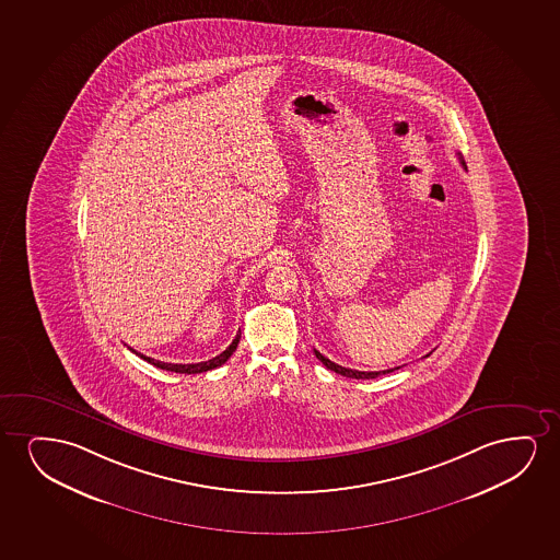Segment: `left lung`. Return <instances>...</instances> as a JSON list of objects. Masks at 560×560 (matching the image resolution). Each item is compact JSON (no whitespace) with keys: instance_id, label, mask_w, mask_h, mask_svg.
Returning a JSON list of instances; mask_svg holds the SVG:
<instances>
[{"instance_id":"8db88e82","label":"left lung","mask_w":560,"mask_h":560,"mask_svg":"<svg viewBox=\"0 0 560 560\" xmlns=\"http://www.w3.org/2000/svg\"><path fill=\"white\" fill-rule=\"evenodd\" d=\"M459 162L463 164V168L467 170V164L463 161V156L459 154ZM315 358L322 361L325 368L330 369V371H335L338 375L350 376V378H376L378 375H386V373H392L394 369H386V371H355V369L342 368V365H338L335 361H330L329 358H325L323 353L314 350Z\"/></svg>"}]
</instances>
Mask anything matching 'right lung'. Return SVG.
Listing matches in <instances>:
<instances>
[{"label": "right lung", "instance_id": "1", "mask_svg": "<svg viewBox=\"0 0 560 560\" xmlns=\"http://www.w3.org/2000/svg\"><path fill=\"white\" fill-rule=\"evenodd\" d=\"M238 338H241V330L237 332L235 340L231 342L220 355H215L212 360L200 361V363H164V361L153 360V358H147L143 353L136 352L133 348H130L131 352L138 353L139 358L149 361L154 368L164 369V371H172V373H187V375H195V373H205L210 369L220 368L225 361L230 360L231 353L237 350Z\"/></svg>", "mask_w": 560, "mask_h": 560}]
</instances>
